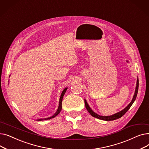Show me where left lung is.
I'll return each instance as SVG.
<instances>
[{
  "label": "left lung",
  "mask_w": 149,
  "mask_h": 149,
  "mask_svg": "<svg viewBox=\"0 0 149 149\" xmlns=\"http://www.w3.org/2000/svg\"><path fill=\"white\" fill-rule=\"evenodd\" d=\"M127 63L129 62L127 60L126 61ZM138 87H139V80H138V78L137 77V80H136V88H135V93L133 97V98L131 101V102L127 105V106H126L124 109H123L122 111L117 112L113 115H109V116H102V115H100L98 114H97V113H95L94 111H92V109L90 107L89 105L88 104V103H87L86 100L84 99V103H85V106L86 108L88 110V111L89 112V113L93 117H95L96 118L100 119V120H104V121H113L116 119H118L120 118H121V116H123L125 113H126L129 109H130V107H131V106L133 104V103H134L135 100H136L137 94H138Z\"/></svg>",
  "instance_id": "obj_1"
}]
</instances>
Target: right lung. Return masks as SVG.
<instances>
[{"instance_id":"obj_1","label":"right lung","mask_w":149,"mask_h":149,"mask_svg":"<svg viewBox=\"0 0 149 149\" xmlns=\"http://www.w3.org/2000/svg\"><path fill=\"white\" fill-rule=\"evenodd\" d=\"M67 89H68V88H66L65 89H63V92H61V94L60 97V101H59V105H58V109H57V110L56 112L52 116H50V117H48V118H45L38 119V120H37V121H43V120H50V119H51V118H54L55 116H56L57 115H58L60 113V111H61V108H62V107H61V104H62L63 98V96H64V95L65 94V92H66V91Z\"/></svg>"}]
</instances>
